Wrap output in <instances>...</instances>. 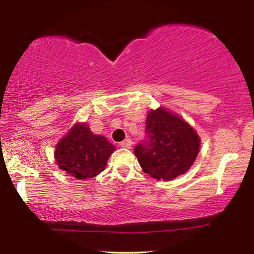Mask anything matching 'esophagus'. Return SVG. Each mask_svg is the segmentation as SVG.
<instances>
[{"instance_id": "1", "label": "esophagus", "mask_w": 254, "mask_h": 254, "mask_svg": "<svg viewBox=\"0 0 254 254\" xmlns=\"http://www.w3.org/2000/svg\"><path fill=\"white\" fill-rule=\"evenodd\" d=\"M131 144H133V142H131V140H129V138H127V140L120 142L121 147L127 148V149H130L131 148Z\"/></svg>"}]
</instances>
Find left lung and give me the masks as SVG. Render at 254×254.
Instances as JSON below:
<instances>
[{
    "label": "left lung",
    "mask_w": 254,
    "mask_h": 254,
    "mask_svg": "<svg viewBox=\"0 0 254 254\" xmlns=\"http://www.w3.org/2000/svg\"><path fill=\"white\" fill-rule=\"evenodd\" d=\"M147 137L134 148L142 170L152 178L171 180L190 170L200 147L196 131L182 118L159 107L145 120Z\"/></svg>",
    "instance_id": "8db88e82"
}]
</instances>
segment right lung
<instances>
[{"label":"right lung","mask_w":254,"mask_h":254,"mask_svg":"<svg viewBox=\"0 0 254 254\" xmlns=\"http://www.w3.org/2000/svg\"><path fill=\"white\" fill-rule=\"evenodd\" d=\"M116 150L102 135L93 134L88 125L76 124L55 148L59 168L76 179L93 178L105 170L107 159Z\"/></svg>","instance_id":"1"}]
</instances>
